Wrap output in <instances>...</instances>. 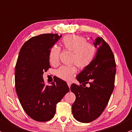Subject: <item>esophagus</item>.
<instances>
[{"mask_svg": "<svg viewBox=\"0 0 132 132\" xmlns=\"http://www.w3.org/2000/svg\"><path fill=\"white\" fill-rule=\"evenodd\" d=\"M68 86H69V87H71V83L69 82H68Z\"/></svg>", "mask_w": 132, "mask_h": 132, "instance_id": "34e87169", "label": "esophagus"}]
</instances>
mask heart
Segmentation results:
<instances>
[{
	"label": "heart",
	"mask_w": 132,
	"mask_h": 132,
	"mask_svg": "<svg viewBox=\"0 0 132 132\" xmlns=\"http://www.w3.org/2000/svg\"><path fill=\"white\" fill-rule=\"evenodd\" d=\"M63 47L72 53V63H75L81 69L89 66L94 58L96 49L93 44L87 42L86 38L76 35H68L61 40ZM60 48L53 46L50 50L49 61L52 66H56L59 63ZM77 68L75 65L63 66L57 69L56 74L59 78L64 81H70L76 73Z\"/></svg>",
	"instance_id": "heart-1"
}]
</instances>
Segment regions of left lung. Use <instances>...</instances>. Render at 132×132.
Masks as SVG:
<instances>
[{
    "label": "left lung",
    "mask_w": 132,
    "mask_h": 132,
    "mask_svg": "<svg viewBox=\"0 0 132 132\" xmlns=\"http://www.w3.org/2000/svg\"><path fill=\"white\" fill-rule=\"evenodd\" d=\"M94 45L97 47L95 57L76 77L82 85L71 86L76 95L72 115L82 123L92 122L102 114L114 89L116 64L112 51L102 37L97 38Z\"/></svg>",
    "instance_id": "left-lung-1"
}]
</instances>
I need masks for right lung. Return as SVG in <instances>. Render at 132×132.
<instances>
[{
    "instance_id": "right-lung-1",
    "label": "right lung",
    "mask_w": 132,
    "mask_h": 132,
    "mask_svg": "<svg viewBox=\"0 0 132 132\" xmlns=\"http://www.w3.org/2000/svg\"><path fill=\"white\" fill-rule=\"evenodd\" d=\"M61 35L42 34L30 38L20 50L15 71L16 94L21 105L31 119L46 122L53 117L56 104L69 90L66 82L56 78L45 86L44 72L51 68L50 48Z\"/></svg>"
}]
</instances>
